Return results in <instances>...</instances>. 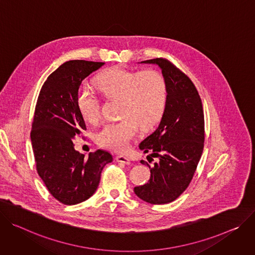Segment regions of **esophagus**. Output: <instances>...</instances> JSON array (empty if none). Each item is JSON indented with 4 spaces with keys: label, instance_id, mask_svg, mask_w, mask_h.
Segmentation results:
<instances>
[{
    "label": "esophagus",
    "instance_id": "obj_1",
    "mask_svg": "<svg viewBox=\"0 0 255 255\" xmlns=\"http://www.w3.org/2000/svg\"><path fill=\"white\" fill-rule=\"evenodd\" d=\"M117 161L118 162H120V163H123V164H126V165H129L130 164V160L128 158V157H126V156H117Z\"/></svg>",
    "mask_w": 255,
    "mask_h": 255
}]
</instances>
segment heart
I'll return each mask as SVG.
<instances>
[{
	"mask_svg": "<svg viewBox=\"0 0 255 255\" xmlns=\"http://www.w3.org/2000/svg\"><path fill=\"white\" fill-rule=\"evenodd\" d=\"M97 89L108 99L120 100L118 122L106 124L96 134L97 143L106 149L124 152L142 129L153 128L162 118L167 99V84L157 71H130L112 68L95 79ZM77 106L82 117L91 124L100 120V102L86 88L77 94Z\"/></svg>",
	"mask_w": 255,
	"mask_h": 255,
	"instance_id": "1",
	"label": "heart"
}]
</instances>
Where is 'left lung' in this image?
Wrapping results in <instances>:
<instances>
[{
    "label": "left lung",
    "mask_w": 255,
    "mask_h": 255,
    "mask_svg": "<svg viewBox=\"0 0 255 255\" xmlns=\"http://www.w3.org/2000/svg\"><path fill=\"white\" fill-rule=\"evenodd\" d=\"M140 63L160 67L167 99L158 128L138 146L158 162L153 167L146 162L150 180L133 191L149 204L164 205L175 201L187 188L200 162L205 142L204 109L191 80L172 63L162 58Z\"/></svg>",
    "instance_id": "obj_1"
}]
</instances>
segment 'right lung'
Masks as SVG:
<instances>
[{
	"instance_id": "obj_1",
	"label": "right lung",
	"mask_w": 255,
	"mask_h": 255,
	"mask_svg": "<svg viewBox=\"0 0 255 255\" xmlns=\"http://www.w3.org/2000/svg\"><path fill=\"white\" fill-rule=\"evenodd\" d=\"M104 63H64L42 85L30 133L36 170L50 194L64 205L88 200L96 191L110 153L97 150L88 158L76 151L73 138L86 129L77 106L82 81Z\"/></svg>"
}]
</instances>
